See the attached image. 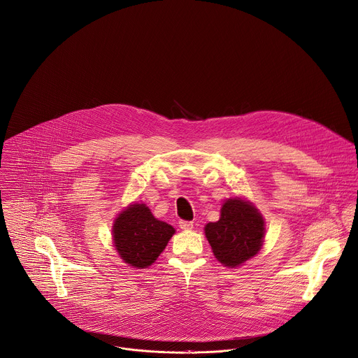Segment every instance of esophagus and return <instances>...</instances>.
<instances>
[{
    "label": "esophagus",
    "mask_w": 358,
    "mask_h": 358,
    "mask_svg": "<svg viewBox=\"0 0 358 358\" xmlns=\"http://www.w3.org/2000/svg\"><path fill=\"white\" fill-rule=\"evenodd\" d=\"M179 227H180L182 230H192V229H193V222L180 220V222H179Z\"/></svg>",
    "instance_id": "obj_1"
}]
</instances>
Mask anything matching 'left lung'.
Instances as JSON below:
<instances>
[{
    "mask_svg": "<svg viewBox=\"0 0 358 358\" xmlns=\"http://www.w3.org/2000/svg\"><path fill=\"white\" fill-rule=\"evenodd\" d=\"M204 230L215 257L223 266L237 267L260 251L264 220L252 203L236 197L223 203L219 220Z\"/></svg>",
    "mask_w": 358,
    "mask_h": 358,
    "instance_id": "obj_1",
    "label": "left lung"
}]
</instances>
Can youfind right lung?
I'll use <instances>...</instances> for the list:
<instances>
[{"instance_id": "right-lung-1", "label": "right lung", "mask_w": 358, "mask_h": 358, "mask_svg": "<svg viewBox=\"0 0 358 358\" xmlns=\"http://www.w3.org/2000/svg\"><path fill=\"white\" fill-rule=\"evenodd\" d=\"M173 234L175 229L155 219L146 204L129 205L113 224V240L118 255L136 268L152 266Z\"/></svg>"}]
</instances>
